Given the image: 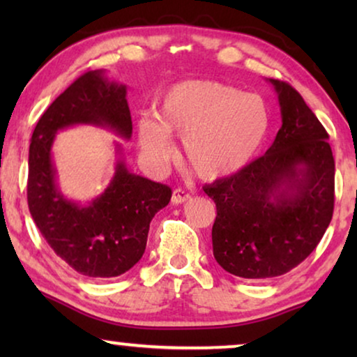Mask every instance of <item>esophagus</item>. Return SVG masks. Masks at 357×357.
Listing matches in <instances>:
<instances>
[{
    "mask_svg": "<svg viewBox=\"0 0 357 357\" xmlns=\"http://www.w3.org/2000/svg\"><path fill=\"white\" fill-rule=\"evenodd\" d=\"M190 198H192V197H190V193L183 192V190H180V188L174 190V193H172V203L174 204H182L185 202H188Z\"/></svg>",
    "mask_w": 357,
    "mask_h": 357,
    "instance_id": "1",
    "label": "esophagus"
}]
</instances>
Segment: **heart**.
I'll list each match as a JSON object with an SVG mask.
<instances>
[{
    "instance_id": "heart-1",
    "label": "heart",
    "mask_w": 357,
    "mask_h": 357,
    "mask_svg": "<svg viewBox=\"0 0 357 357\" xmlns=\"http://www.w3.org/2000/svg\"><path fill=\"white\" fill-rule=\"evenodd\" d=\"M270 126L263 97L218 81H187L165 92L158 121H141L138 141L146 160L160 170L175 155L170 136L183 138L188 167L199 178L219 180L238 174L257 158Z\"/></svg>"
}]
</instances>
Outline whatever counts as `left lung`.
Instances as JSON below:
<instances>
[{
	"mask_svg": "<svg viewBox=\"0 0 357 357\" xmlns=\"http://www.w3.org/2000/svg\"><path fill=\"white\" fill-rule=\"evenodd\" d=\"M270 82L282 121L271 148L238 174L203 187L218 211L214 258L250 281L281 276L304 261L324 237L335 204L328 133L294 87Z\"/></svg>",
	"mask_w": 357,
	"mask_h": 357,
	"instance_id": "left-lung-1",
	"label": "left lung"
}]
</instances>
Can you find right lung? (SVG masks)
<instances>
[{"instance_id":"obj_1","label":"right lung","mask_w":357,"mask_h":357,"mask_svg":"<svg viewBox=\"0 0 357 357\" xmlns=\"http://www.w3.org/2000/svg\"><path fill=\"white\" fill-rule=\"evenodd\" d=\"M94 125L130 139L126 86L105 71H87L43 112L29 146L27 203L33 222L61 260L89 278H115L143 257L149 224L172 197L167 185L131 174L123 158L104 193L89 203L68 199L56 183L52 146L60 130ZM121 154V146L116 144Z\"/></svg>"}]
</instances>
